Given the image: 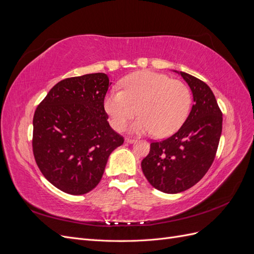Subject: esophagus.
Returning a JSON list of instances; mask_svg holds the SVG:
<instances>
[{
    "label": "esophagus",
    "mask_w": 254,
    "mask_h": 254,
    "mask_svg": "<svg viewBox=\"0 0 254 254\" xmlns=\"http://www.w3.org/2000/svg\"><path fill=\"white\" fill-rule=\"evenodd\" d=\"M125 142H126V143L132 144V143H134V142H135V139H132V137H126V139H125Z\"/></svg>",
    "instance_id": "esophagus-1"
}]
</instances>
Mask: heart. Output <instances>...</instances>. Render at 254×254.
<instances>
[{
	"label": "heart",
	"instance_id": "heart-1",
	"mask_svg": "<svg viewBox=\"0 0 254 254\" xmlns=\"http://www.w3.org/2000/svg\"><path fill=\"white\" fill-rule=\"evenodd\" d=\"M190 93L182 81L150 71L136 72L122 81V90L112 89L104 99L111 126L120 131L137 113L130 130L167 136L180 128L190 108Z\"/></svg>",
	"mask_w": 254,
	"mask_h": 254
}]
</instances>
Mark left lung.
Segmentation results:
<instances>
[{
  "instance_id": "obj_1",
  "label": "left lung",
  "mask_w": 254,
  "mask_h": 254,
  "mask_svg": "<svg viewBox=\"0 0 254 254\" xmlns=\"http://www.w3.org/2000/svg\"><path fill=\"white\" fill-rule=\"evenodd\" d=\"M179 74L191 90L194 105L178 131L152 142L141 163L148 182L167 194L189 190L202 179L216 156L222 130V113L210 87L188 73Z\"/></svg>"
}]
</instances>
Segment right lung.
Segmentation results:
<instances>
[{
  "mask_svg": "<svg viewBox=\"0 0 254 254\" xmlns=\"http://www.w3.org/2000/svg\"><path fill=\"white\" fill-rule=\"evenodd\" d=\"M111 84L104 73L70 77L54 86L33 120V152L54 187L82 195L101 181L110 153L124 143L108 123L104 99Z\"/></svg>",
  "mask_w": 254,
  "mask_h": 254,
  "instance_id": "right-lung-1",
  "label": "right lung"
}]
</instances>
